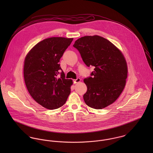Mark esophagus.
Returning a JSON list of instances; mask_svg holds the SVG:
<instances>
[{
  "label": "esophagus",
  "instance_id": "34e87169",
  "mask_svg": "<svg viewBox=\"0 0 153 153\" xmlns=\"http://www.w3.org/2000/svg\"><path fill=\"white\" fill-rule=\"evenodd\" d=\"M80 81H81V79L79 78H78L74 80V84H76L78 82H79Z\"/></svg>",
  "mask_w": 153,
  "mask_h": 153
}]
</instances>
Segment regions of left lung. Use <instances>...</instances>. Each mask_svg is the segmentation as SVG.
Instances as JSON below:
<instances>
[{"instance_id": "8db88e82", "label": "left lung", "mask_w": 153, "mask_h": 153, "mask_svg": "<svg viewBox=\"0 0 153 153\" xmlns=\"http://www.w3.org/2000/svg\"><path fill=\"white\" fill-rule=\"evenodd\" d=\"M73 46L87 66H94L84 81L87 91L84 100L88 106L102 109L112 104L125 87L127 78L126 61L121 51L108 40L98 35L85 36Z\"/></svg>"}]
</instances>
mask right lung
Masks as SVG:
<instances>
[{
    "instance_id": "1",
    "label": "right lung",
    "mask_w": 153,
    "mask_h": 153,
    "mask_svg": "<svg viewBox=\"0 0 153 153\" xmlns=\"http://www.w3.org/2000/svg\"><path fill=\"white\" fill-rule=\"evenodd\" d=\"M72 41L62 37L45 39L36 44L25 59L23 74L28 92L47 109L62 107L71 93L72 81L65 79L59 62Z\"/></svg>"
}]
</instances>
